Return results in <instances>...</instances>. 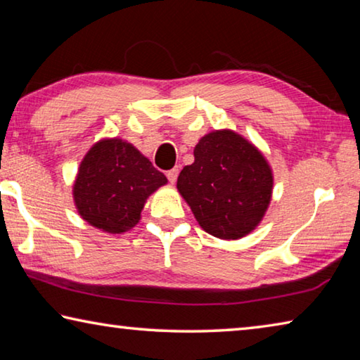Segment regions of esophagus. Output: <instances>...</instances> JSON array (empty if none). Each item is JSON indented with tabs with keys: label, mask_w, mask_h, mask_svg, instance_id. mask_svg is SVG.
<instances>
[{
	"label": "esophagus",
	"mask_w": 360,
	"mask_h": 360,
	"mask_svg": "<svg viewBox=\"0 0 360 360\" xmlns=\"http://www.w3.org/2000/svg\"><path fill=\"white\" fill-rule=\"evenodd\" d=\"M178 174H179V169H178V168L169 169V172L167 173V178H168V181H169V184H174L176 179H178Z\"/></svg>",
	"instance_id": "esophagus-1"
}]
</instances>
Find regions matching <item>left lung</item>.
Masks as SVG:
<instances>
[{
    "label": "left lung",
    "mask_w": 360,
    "mask_h": 360,
    "mask_svg": "<svg viewBox=\"0 0 360 360\" xmlns=\"http://www.w3.org/2000/svg\"><path fill=\"white\" fill-rule=\"evenodd\" d=\"M195 160L178 176V192L206 233L240 240L259 227L273 195V169L248 138L212 130L193 148Z\"/></svg>",
    "instance_id": "1"
}]
</instances>
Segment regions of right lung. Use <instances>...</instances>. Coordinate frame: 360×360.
<instances>
[{"mask_svg":"<svg viewBox=\"0 0 360 360\" xmlns=\"http://www.w3.org/2000/svg\"><path fill=\"white\" fill-rule=\"evenodd\" d=\"M167 176L122 138H101L84 155L72 184L77 214L109 235L131 230Z\"/></svg>","mask_w":360,"mask_h":360,"instance_id":"add662e5","label":"right lung"}]
</instances>
